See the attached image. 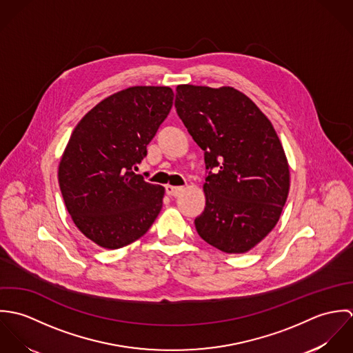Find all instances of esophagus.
Here are the masks:
<instances>
[{"label":"esophagus","mask_w":353,"mask_h":353,"mask_svg":"<svg viewBox=\"0 0 353 353\" xmlns=\"http://www.w3.org/2000/svg\"><path fill=\"white\" fill-rule=\"evenodd\" d=\"M182 192H183V188H182V186H171V185H167V186H165V193H167L170 197H178Z\"/></svg>","instance_id":"obj_1"}]
</instances>
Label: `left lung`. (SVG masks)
Segmentation results:
<instances>
[{"mask_svg":"<svg viewBox=\"0 0 353 353\" xmlns=\"http://www.w3.org/2000/svg\"><path fill=\"white\" fill-rule=\"evenodd\" d=\"M175 108L203 151L199 235L221 252H249L274 228L290 192V167L273 125L231 87L178 85Z\"/></svg>","mask_w":353,"mask_h":353,"instance_id":"obj_1","label":"left lung"}]
</instances>
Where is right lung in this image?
I'll use <instances>...</instances> for the list:
<instances>
[{
    "mask_svg": "<svg viewBox=\"0 0 353 353\" xmlns=\"http://www.w3.org/2000/svg\"><path fill=\"white\" fill-rule=\"evenodd\" d=\"M174 101L168 87H132L97 104L74 128L58 183L77 228L104 249L141 238L153 224L164 189L136 174L147 145Z\"/></svg>",
    "mask_w": 353,
    "mask_h": 353,
    "instance_id": "add662e5",
    "label": "right lung"
}]
</instances>
